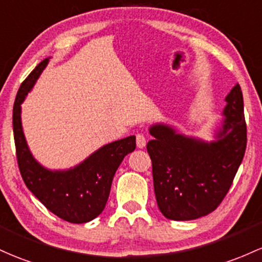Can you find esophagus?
Listing matches in <instances>:
<instances>
[{
  "label": "esophagus",
  "mask_w": 262,
  "mask_h": 262,
  "mask_svg": "<svg viewBox=\"0 0 262 262\" xmlns=\"http://www.w3.org/2000/svg\"><path fill=\"white\" fill-rule=\"evenodd\" d=\"M146 144V140H145V137L143 136V134H138L137 136V146L139 149H143Z\"/></svg>",
  "instance_id": "1"
}]
</instances>
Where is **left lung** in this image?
I'll return each instance as SVG.
<instances>
[{
  "mask_svg": "<svg viewBox=\"0 0 262 262\" xmlns=\"http://www.w3.org/2000/svg\"><path fill=\"white\" fill-rule=\"evenodd\" d=\"M212 140L185 136L154 123L146 149L153 164L158 208L166 219L186 221L210 214L225 198L246 149L244 99L238 83L225 97Z\"/></svg>",
  "mask_w": 262,
  "mask_h": 262,
  "instance_id": "left-lung-1",
  "label": "left lung"
}]
</instances>
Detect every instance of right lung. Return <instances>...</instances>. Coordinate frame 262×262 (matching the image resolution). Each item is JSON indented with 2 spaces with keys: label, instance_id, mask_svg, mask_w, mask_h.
Here are the masks:
<instances>
[{
  "label": "right lung",
  "instance_id": "1",
  "mask_svg": "<svg viewBox=\"0 0 262 262\" xmlns=\"http://www.w3.org/2000/svg\"><path fill=\"white\" fill-rule=\"evenodd\" d=\"M51 57L39 63L17 92L13 105V136L22 179L34 196L61 219L84 224L104 210L112 182L126 154L136 149V137L108 143L70 169L46 168L31 153L22 128V107L27 94L47 67Z\"/></svg>",
  "mask_w": 262,
  "mask_h": 262
}]
</instances>
